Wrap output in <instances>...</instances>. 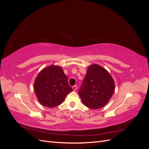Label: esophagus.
Wrapping results in <instances>:
<instances>
[{"mask_svg": "<svg viewBox=\"0 0 149 149\" xmlns=\"http://www.w3.org/2000/svg\"><path fill=\"white\" fill-rule=\"evenodd\" d=\"M73 88V91H76V90L77 89V86H76V85H74V86H73V88Z\"/></svg>", "mask_w": 149, "mask_h": 149, "instance_id": "esophagus-1", "label": "esophagus"}]
</instances>
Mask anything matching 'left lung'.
Instances as JSON below:
<instances>
[{
	"instance_id": "1",
	"label": "left lung",
	"mask_w": 149,
	"mask_h": 149,
	"mask_svg": "<svg viewBox=\"0 0 149 149\" xmlns=\"http://www.w3.org/2000/svg\"><path fill=\"white\" fill-rule=\"evenodd\" d=\"M114 88V81L109 72L102 66L93 64L88 68L78 94L84 106L97 109L109 102Z\"/></svg>"
}]
</instances>
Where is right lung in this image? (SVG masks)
<instances>
[{
    "label": "right lung",
    "mask_w": 149,
    "mask_h": 149,
    "mask_svg": "<svg viewBox=\"0 0 149 149\" xmlns=\"http://www.w3.org/2000/svg\"><path fill=\"white\" fill-rule=\"evenodd\" d=\"M34 90L42 105L54 107L61 104L73 89L69 86L62 68L53 65L38 73L34 82Z\"/></svg>",
    "instance_id": "right-lung-1"
}]
</instances>
